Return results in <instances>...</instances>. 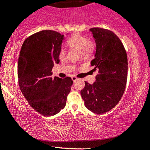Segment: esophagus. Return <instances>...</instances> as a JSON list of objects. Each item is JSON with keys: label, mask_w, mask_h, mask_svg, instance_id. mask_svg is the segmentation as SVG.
<instances>
[{"label": "esophagus", "mask_w": 150, "mask_h": 150, "mask_svg": "<svg viewBox=\"0 0 150 150\" xmlns=\"http://www.w3.org/2000/svg\"><path fill=\"white\" fill-rule=\"evenodd\" d=\"M71 79H72V81H73V82H75V81L76 80H77V79H77V77H74V76H73V77H71Z\"/></svg>", "instance_id": "esophagus-1"}]
</instances>
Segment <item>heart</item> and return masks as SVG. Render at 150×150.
<instances>
[{
    "label": "heart",
    "mask_w": 150,
    "mask_h": 150,
    "mask_svg": "<svg viewBox=\"0 0 150 150\" xmlns=\"http://www.w3.org/2000/svg\"><path fill=\"white\" fill-rule=\"evenodd\" d=\"M67 45L70 48L75 50L81 53L83 57L88 56L95 49V43L93 41H89L87 38L78 33H75L67 41ZM66 51L64 48H62L59 53L60 59H63L65 55Z\"/></svg>",
    "instance_id": "b5f03b06"
}]
</instances>
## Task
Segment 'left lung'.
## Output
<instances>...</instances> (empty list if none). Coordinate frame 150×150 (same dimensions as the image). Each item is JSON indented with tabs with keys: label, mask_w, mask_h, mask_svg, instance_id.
Masks as SVG:
<instances>
[{
	"label": "left lung",
	"mask_w": 150,
	"mask_h": 150,
	"mask_svg": "<svg viewBox=\"0 0 150 150\" xmlns=\"http://www.w3.org/2000/svg\"><path fill=\"white\" fill-rule=\"evenodd\" d=\"M90 32L95 40V59L91 62L96 81L81 91L88 110L101 115L117 105L125 91L128 75V58L120 40L110 30L93 28Z\"/></svg>",
	"instance_id": "8db88e82"
}]
</instances>
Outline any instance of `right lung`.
I'll return each instance as SVG.
<instances>
[{
    "mask_svg": "<svg viewBox=\"0 0 150 150\" xmlns=\"http://www.w3.org/2000/svg\"><path fill=\"white\" fill-rule=\"evenodd\" d=\"M64 38L59 32L42 30L25 40L20 52V88L29 105L43 116H54L64 108L73 85L70 77H52Z\"/></svg>",
    "mask_w": 150,
    "mask_h": 150,
    "instance_id": "add662e5",
    "label": "right lung"
}]
</instances>
